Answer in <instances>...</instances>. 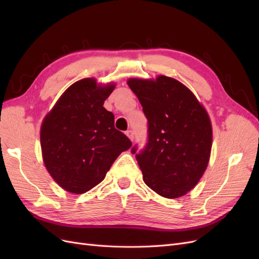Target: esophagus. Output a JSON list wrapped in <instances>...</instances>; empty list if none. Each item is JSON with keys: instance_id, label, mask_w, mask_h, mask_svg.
Returning a JSON list of instances; mask_svg holds the SVG:
<instances>
[{"instance_id": "1", "label": "esophagus", "mask_w": 259, "mask_h": 259, "mask_svg": "<svg viewBox=\"0 0 259 259\" xmlns=\"http://www.w3.org/2000/svg\"><path fill=\"white\" fill-rule=\"evenodd\" d=\"M126 136L133 142V140H134V132L131 131V130L126 131Z\"/></svg>"}]
</instances>
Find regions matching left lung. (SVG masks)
<instances>
[{
	"label": "left lung",
	"instance_id": "left-lung-1",
	"mask_svg": "<svg viewBox=\"0 0 259 259\" xmlns=\"http://www.w3.org/2000/svg\"><path fill=\"white\" fill-rule=\"evenodd\" d=\"M148 120V142L132 148L145 184L164 198L193 189L207 167L211 149L209 116L193 93L179 81L130 79Z\"/></svg>",
	"mask_w": 259,
	"mask_h": 259
}]
</instances>
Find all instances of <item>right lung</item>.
<instances>
[{
	"instance_id": "right-lung-1",
	"label": "right lung",
	"mask_w": 259,
	"mask_h": 259,
	"mask_svg": "<svg viewBox=\"0 0 259 259\" xmlns=\"http://www.w3.org/2000/svg\"><path fill=\"white\" fill-rule=\"evenodd\" d=\"M114 84L95 79L73 83L62 94L41 126L46 169L62 189L81 194L103 182L119 154L132 142L114 127V115L104 107Z\"/></svg>"
}]
</instances>
